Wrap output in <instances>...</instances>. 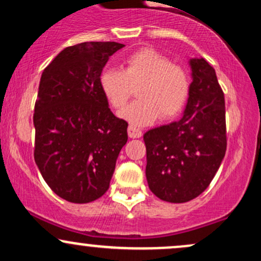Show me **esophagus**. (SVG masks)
<instances>
[{
    "label": "esophagus",
    "instance_id": "34e87169",
    "mask_svg": "<svg viewBox=\"0 0 261 261\" xmlns=\"http://www.w3.org/2000/svg\"><path fill=\"white\" fill-rule=\"evenodd\" d=\"M127 134H128V137H131V139H139V137L142 136V131L133 126V125H130V126H128Z\"/></svg>",
    "mask_w": 261,
    "mask_h": 261
}]
</instances>
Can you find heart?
<instances>
[{
  "mask_svg": "<svg viewBox=\"0 0 261 261\" xmlns=\"http://www.w3.org/2000/svg\"><path fill=\"white\" fill-rule=\"evenodd\" d=\"M125 68L107 67L99 76L100 91L115 109H120L133 95V86L142 85L139 100L119 113L134 126H145L157 120L175 118L187 103L190 79L184 68L174 65L163 54L142 49L128 55Z\"/></svg>",
  "mask_w": 261,
  "mask_h": 261,
  "instance_id": "obj_1",
  "label": "heart"
}]
</instances>
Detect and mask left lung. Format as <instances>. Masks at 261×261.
<instances>
[{"label":"left lung","instance_id":"1","mask_svg":"<svg viewBox=\"0 0 261 261\" xmlns=\"http://www.w3.org/2000/svg\"><path fill=\"white\" fill-rule=\"evenodd\" d=\"M190 92L182 118L143 135L146 178L163 201H190L206 190L226 154L224 95L215 68L202 58L189 60Z\"/></svg>","mask_w":261,"mask_h":261}]
</instances>
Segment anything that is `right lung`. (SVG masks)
Returning a JSON list of instances; mask_svg holds the SVG:
<instances>
[{
  "label": "right lung",
  "mask_w": 261,
  "mask_h": 261,
  "mask_svg": "<svg viewBox=\"0 0 261 261\" xmlns=\"http://www.w3.org/2000/svg\"><path fill=\"white\" fill-rule=\"evenodd\" d=\"M124 44L89 41L62 50L45 67L34 108V160L50 189L87 203L109 189L127 142V122L110 112L99 76Z\"/></svg>",
  "instance_id": "obj_1"
}]
</instances>
